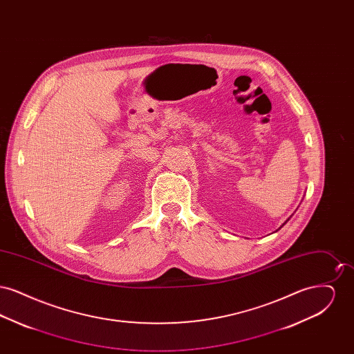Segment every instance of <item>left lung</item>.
I'll use <instances>...</instances> for the list:
<instances>
[{
	"mask_svg": "<svg viewBox=\"0 0 354 354\" xmlns=\"http://www.w3.org/2000/svg\"><path fill=\"white\" fill-rule=\"evenodd\" d=\"M286 223H284V224H286ZM284 224H283V225H284ZM280 228H281V227H280Z\"/></svg>",
	"mask_w": 354,
	"mask_h": 354,
	"instance_id": "left-lung-1",
	"label": "left lung"
}]
</instances>
